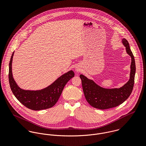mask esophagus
Returning a JSON list of instances; mask_svg holds the SVG:
<instances>
[{
  "label": "esophagus",
  "instance_id": "obj_1",
  "mask_svg": "<svg viewBox=\"0 0 146 146\" xmlns=\"http://www.w3.org/2000/svg\"><path fill=\"white\" fill-rule=\"evenodd\" d=\"M81 70V67L80 66H76V68H75V71L77 72H80Z\"/></svg>",
  "mask_w": 146,
  "mask_h": 146
}]
</instances>
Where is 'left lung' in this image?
Wrapping results in <instances>:
<instances>
[{"instance_id": "obj_1", "label": "left lung", "mask_w": 146, "mask_h": 146, "mask_svg": "<svg viewBox=\"0 0 146 146\" xmlns=\"http://www.w3.org/2000/svg\"><path fill=\"white\" fill-rule=\"evenodd\" d=\"M122 43L131 60L129 80L123 86L119 88H104L83 75H80L85 99L94 108L106 110L116 107L126 101L132 92L136 70L135 60L127 40L123 39Z\"/></svg>"}]
</instances>
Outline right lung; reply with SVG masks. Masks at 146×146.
Masks as SVG:
<instances>
[{
	"label": "right lung",
	"instance_id": "right-lung-1",
	"mask_svg": "<svg viewBox=\"0 0 146 146\" xmlns=\"http://www.w3.org/2000/svg\"><path fill=\"white\" fill-rule=\"evenodd\" d=\"M14 53L9 64V83L14 96L22 104L33 110L39 111L52 107L57 102L66 84L74 76V71L70 70L66 72L53 83L41 90H25L19 87L13 77L12 63Z\"/></svg>",
	"mask_w": 146,
	"mask_h": 146
}]
</instances>
